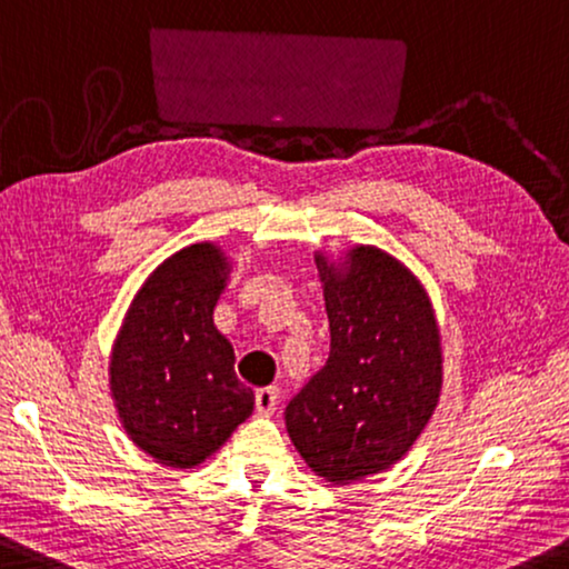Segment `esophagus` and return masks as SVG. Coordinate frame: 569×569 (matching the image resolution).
Returning <instances> with one entry per match:
<instances>
[{
  "mask_svg": "<svg viewBox=\"0 0 569 569\" xmlns=\"http://www.w3.org/2000/svg\"><path fill=\"white\" fill-rule=\"evenodd\" d=\"M254 406L260 416H270L278 406V390L276 388H260L254 392Z\"/></svg>",
  "mask_w": 569,
  "mask_h": 569,
  "instance_id": "obj_1",
  "label": "esophagus"
}]
</instances>
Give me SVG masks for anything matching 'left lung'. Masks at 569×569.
<instances>
[{"label":"left lung","mask_w":569,"mask_h":569,"mask_svg":"<svg viewBox=\"0 0 569 569\" xmlns=\"http://www.w3.org/2000/svg\"><path fill=\"white\" fill-rule=\"evenodd\" d=\"M325 283L330 356L286 406L301 458L332 483L380 473L427 427L442 388L435 309L413 272L377 247L348 262L315 254Z\"/></svg>","instance_id":"left-lung-1"}]
</instances>
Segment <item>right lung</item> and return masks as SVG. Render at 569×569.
Wrapping results in <instances>:
<instances>
[{"mask_svg": "<svg viewBox=\"0 0 569 569\" xmlns=\"http://www.w3.org/2000/svg\"><path fill=\"white\" fill-rule=\"evenodd\" d=\"M229 262L213 244L179 249L134 293L111 351V396L127 435L169 468H192L254 411L213 325Z\"/></svg>", "mask_w": 569, "mask_h": 569, "instance_id": "add662e5", "label": "right lung"}]
</instances>
